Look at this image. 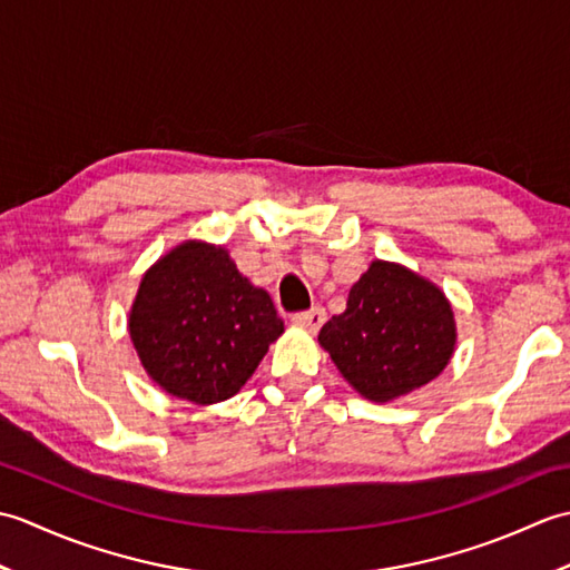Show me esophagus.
<instances>
[{
  "label": "esophagus",
  "mask_w": 570,
  "mask_h": 570,
  "mask_svg": "<svg viewBox=\"0 0 570 570\" xmlns=\"http://www.w3.org/2000/svg\"><path fill=\"white\" fill-rule=\"evenodd\" d=\"M294 323L301 325V328H308L311 333H316L321 325L325 323V311L321 306H313L311 311L294 313Z\"/></svg>",
  "instance_id": "1"
}]
</instances>
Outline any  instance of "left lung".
I'll return each instance as SVG.
<instances>
[{
	"label": "left lung",
	"instance_id": "obj_1",
	"mask_svg": "<svg viewBox=\"0 0 570 570\" xmlns=\"http://www.w3.org/2000/svg\"><path fill=\"white\" fill-rule=\"evenodd\" d=\"M455 337L451 301L439 286L402 264L374 259L318 343L355 392L384 404L439 377Z\"/></svg>",
	"mask_w": 570,
	"mask_h": 570
}]
</instances>
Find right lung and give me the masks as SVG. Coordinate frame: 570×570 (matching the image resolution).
Returning <instances> with one entry per match:
<instances>
[{"label": "right lung", "mask_w": 570, "mask_h": 570, "mask_svg": "<svg viewBox=\"0 0 570 570\" xmlns=\"http://www.w3.org/2000/svg\"><path fill=\"white\" fill-rule=\"evenodd\" d=\"M282 333L272 296L237 272L225 247L198 239L149 266L129 311L149 377L200 406L235 396Z\"/></svg>", "instance_id": "obj_1"}]
</instances>
